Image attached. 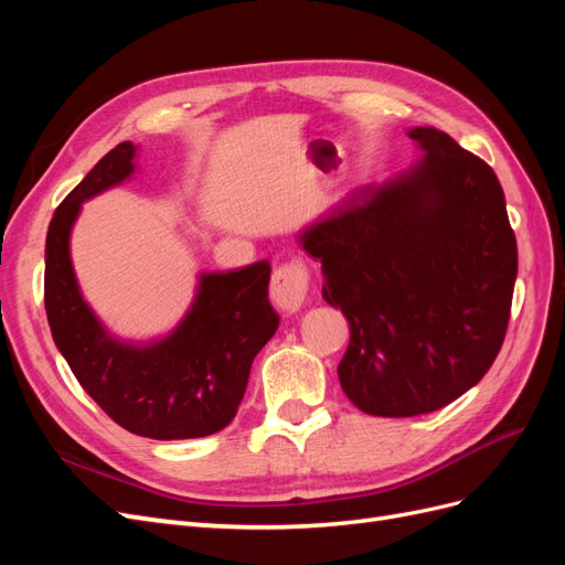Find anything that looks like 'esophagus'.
Listing matches in <instances>:
<instances>
[{
	"label": "esophagus",
	"instance_id": "obj_1",
	"mask_svg": "<svg viewBox=\"0 0 565 565\" xmlns=\"http://www.w3.org/2000/svg\"><path fill=\"white\" fill-rule=\"evenodd\" d=\"M309 292V270L301 262L280 266L270 278V301L282 313H297Z\"/></svg>",
	"mask_w": 565,
	"mask_h": 565
}]
</instances>
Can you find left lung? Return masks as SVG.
I'll return each instance as SVG.
<instances>
[{"label": "left lung", "instance_id": "8db88e82", "mask_svg": "<svg viewBox=\"0 0 565 565\" xmlns=\"http://www.w3.org/2000/svg\"><path fill=\"white\" fill-rule=\"evenodd\" d=\"M407 136L419 148L407 172L353 188L299 231L322 299L351 324L341 388L374 417L434 413L481 382L519 268L492 169L436 127Z\"/></svg>", "mask_w": 565, "mask_h": 565}]
</instances>
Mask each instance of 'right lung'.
Instances as JSON below:
<instances>
[{"label":"right lung","mask_w":565,"mask_h":565,"mask_svg":"<svg viewBox=\"0 0 565 565\" xmlns=\"http://www.w3.org/2000/svg\"><path fill=\"white\" fill-rule=\"evenodd\" d=\"M136 158L139 146H115L51 218L44 259L51 337L82 388L122 429L156 440L212 436L235 417L254 358L280 324L268 301L270 264L200 273L185 316L162 337L113 334L82 295L71 235L82 204L129 181Z\"/></svg>","instance_id":"obj_1"}]
</instances>
